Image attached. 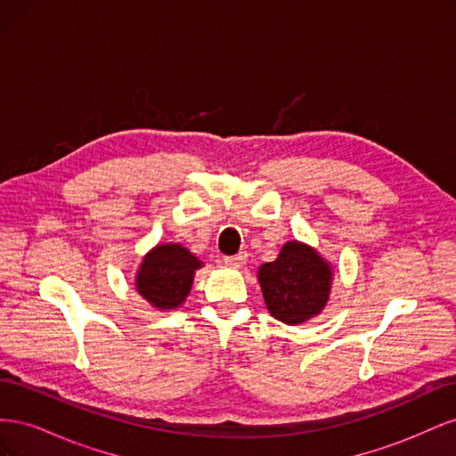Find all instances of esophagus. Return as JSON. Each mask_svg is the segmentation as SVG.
<instances>
[{"instance_id":"1","label":"esophagus","mask_w":456,"mask_h":456,"mask_svg":"<svg viewBox=\"0 0 456 456\" xmlns=\"http://www.w3.org/2000/svg\"><path fill=\"white\" fill-rule=\"evenodd\" d=\"M247 262V253H240V255H233V256H224V265L232 266V268H243Z\"/></svg>"}]
</instances>
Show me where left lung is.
<instances>
[{
    "label": "left lung",
    "mask_w": 456,
    "mask_h": 456,
    "mask_svg": "<svg viewBox=\"0 0 456 456\" xmlns=\"http://www.w3.org/2000/svg\"><path fill=\"white\" fill-rule=\"evenodd\" d=\"M256 278L272 317L298 325L325 308L333 268L314 247L295 240L281 247L273 262L262 265Z\"/></svg>",
    "instance_id": "obj_1"
}]
</instances>
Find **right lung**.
Segmentation results:
<instances>
[{
	"instance_id": "1",
	"label": "right lung",
	"mask_w": 456,
	"mask_h": 456,
	"mask_svg": "<svg viewBox=\"0 0 456 456\" xmlns=\"http://www.w3.org/2000/svg\"><path fill=\"white\" fill-rule=\"evenodd\" d=\"M203 262L181 243H159L141 262L134 287L158 310H175L186 300Z\"/></svg>"
}]
</instances>
